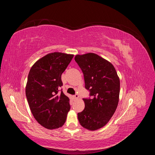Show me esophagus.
Here are the masks:
<instances>
[{
  "label": "esophagus",
  "mask_w": 155,
  "mask_h": 155,
  "mask_svg": "<svg viewBox=\"0 0 155 155\" xmlns=\"http://www.w3.org/2000/svg\"><path fill=\"white\" fill-rule=\"evenodd\" d=\"M74 97L75 100H77V99H78V98H79V95L77 94H76L74 96Z\"/></svg>",
  "instance_id": "34e87169"
}]
</instances>
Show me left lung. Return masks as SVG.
Here are the masks:
<instances>
[{
	"instance_id": "1",
	"label": "left lung",
	"mask_w": 155,
	"mask_h": 155,
	"mask_svg": "<svg viewBox=\"0 0 155 155\" xmlns=\"http://www.w3.org/2000/svg\"><path fill=\"white\" fill-rule=\"evenodd\" d=\"M75 61L91 97L83 99L85 107L78 114V120L87 129H99L109 122L118 107L120 79L113 65L96 54L76 55Z\"/></svg>"
}]
</instances>
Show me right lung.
Masks as SVG:
<instances>
[{
  "label": "right lung",
  "mask_w": 155,
  "mask_h": 155,
  "mask_svg": "<svg viewBox=\"0 0 155 155\" xmlns=\"http://www.w3.org/2000/svg\"><path fill=\"white\" fill-rule=\"evenodd\" d=\"M74 55L54 52L46 55L31 67L28 76L26 96L31 113L40 125L48 129L62 127L70 109L64 94L61 74Z\"/></svg>",
  "instance_id": "obj_1"
}]
</instances>
